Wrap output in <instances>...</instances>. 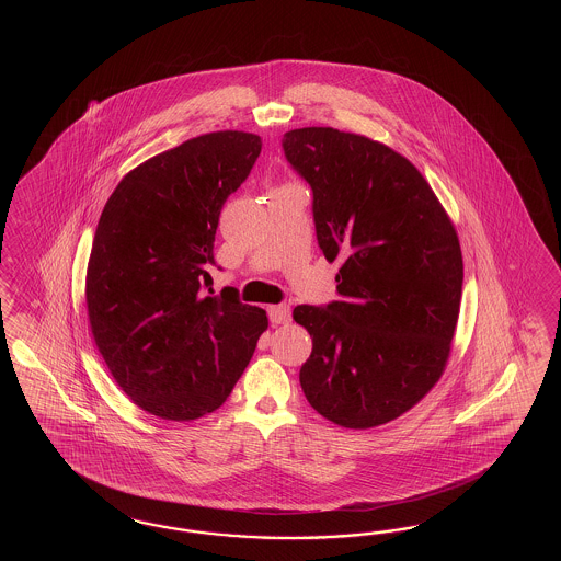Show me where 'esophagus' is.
I'll use <instances>...</instances> for the list:
<instances>
[{
    "label": "esophagus",
    "instance_id": "34e87169",
    "mask_svg": "<svg viewBox=\"0 0 561 561\" xmlns=\"http://www.w3.org/2000/svg\"><path fill=\"white\" fill-rule=\"evenodd\" d=\"M270 321H272L273 324L289 323V321H291V312H289V306H270Z\"/></svg>",
    "mask_w": 561,
    "mask_h": 561
}]
</instances>
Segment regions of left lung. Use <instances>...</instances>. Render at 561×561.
Listing matches in <instances>:
<instances>
[{
    "mask_svg": "<svg viewBox=\"0 0 561 561\" xmlns=\"http://www.w3.org/2000/svg\"><path fill=\"white\" fill-rule=\"evenodd\" d=\"M282 146L312 188L324 259L341 261V300L294 308L312 337L302 391L333 424H387L432 391L450 356L462 291L457 230L422 172L380 141L302 127Z\"/></svg>",
    "mask_w": 561,
    "mask_h": 561,
    "instance_id": "obj_1",
    "label": "left lung"
}]
</instances>
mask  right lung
Listing matches in <instances>:
<instances>
[{
	"instance_id": "add662e5",
	"label": "right lung",
	"mask_w": 561,
	"mask_h": 561,
	"mask_svg": "<svg viewBox=\"0 0 561 561\" xmlns=\"http://www.w3.org/2000/svg\"><path fill=\"white\" fill-rule=\"evenodd\" d=\"M261 137L214 131L129 170L102 209L85 272L94 343L137 408L191 422L230 397L267 329L207 270L226 199L249 176Z\"/></svg>"
}]
</instances>
